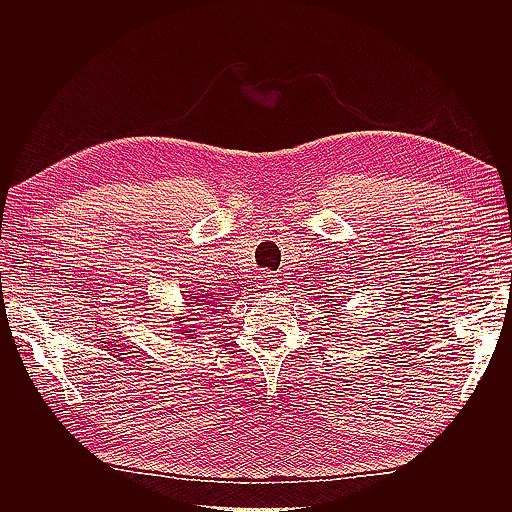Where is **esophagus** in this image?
Returning <instances> with one entry per match:
<instances>
[{
	"mask_svg": "<svg viewBox=\"0 0 512 512\" xmlns=\"http://www.w3.org/2000/svg\"><path fill=\"white\" fill-rule=\"evenodd\" d=\"M277 277L271 273V271H262L260 275H258V288H265V290H273V288H277Z\"/></svg>",
	"mask_w": 512,
	"mask_h": 512,
	"instance_id": "1",
	"label": "esophagus"
}]
</instances>
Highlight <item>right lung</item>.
Wrapping results in <instances>:
<instances>
[{
    "mask_svg": "<svg viewBox=\"0 0 512 512\" xmlns=\"http://www.w3.org/2000/svg\"><path fill=\"white\" fill-rule=\"evenodd\" d=\"M196 299V297H194ZM179 329H183V327H179ZM183 333H192V331H183ZM190 339H194V337H190Z\"/></svg>",
    "mask_w": 512,
    "mask_h": 512,
    "instance_id": "add662e5",
    "label": "right lung"
}]
</instances>
